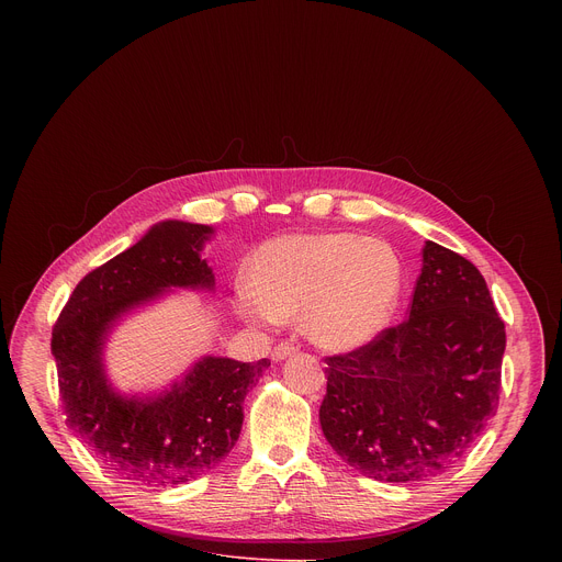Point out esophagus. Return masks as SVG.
Returning a JSON list of instances; mask_svg holds the SVG:
<instances>
[{"label":"esophagus","instance_id":"obj_1","mask_svg":"<svg viewBox=\"0 0 562 562\" xmlns=\"http://www.w3.org/2000/svg\"><path fill=\"white\" fill-rule=\"evenodd\" d=\"M295 351H297V347H295V345H291V342H278V345L273 347L271 356H273V360H276V362H282V360L291 358Z\"/></svg>","mask_w":562,"mask_h":562}]
</instances>
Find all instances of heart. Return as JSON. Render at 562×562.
<instances>
[{
    "label": "heart",
    "instance_id": "heart-1",
    "mask_svg": "<svg viewBox=\"0 0 562 562\" xmlns=\"http://www.w3.org/2000/svg\"><path fill=\"white\" fill-rule=\"evenodd\" d=\"M249 289L235 308L247 319H300L302 334L327 351L373 340L403 291V260L384 239L347 231L282 235L249 262Z\"/></svg>",
    "mask_w": 562,
    "mask_h": 562
}]
</instances>
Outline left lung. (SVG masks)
<instances>
[{"label":"left lung","mask_w":562,"mask_h":562,"mask_svg":"<svg viewBox=\"0 0 562 562\" xmlns=\"http://www.w3.org/2000/svg\"><path fill=\"white\" fill-rule=\"evenodd\" d=\"M505 345L485 278L427 243L405 323L325 360V438L349 467L384 483L447 471L496 416Z\"/></svg>","instance_id":"left-lung-1"}]
</instances>
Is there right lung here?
I'll use <instances>...</instances> for the list:
<instances>
[{
  "mask_svg": "<svg viewBox=\"0 0 562 562\" xmlns=\"http://www.w3.org/2000/svg\"><path fill=\"white\" fill-rule=\"evenodd\" d=\"M213 228L167 220L82 278L53 327L66 425L117 475L173 487L209 473L235 447L243 403L271 364L204 356L157 395H120L104 373V342L120 317L167 289L213 291L200 251Z\"/></svg>",
  "mask_w": 562,
  "mask_h": 562,
  "instance_id": "add662e5",
  "label": "right lung"
}]
</instances>
